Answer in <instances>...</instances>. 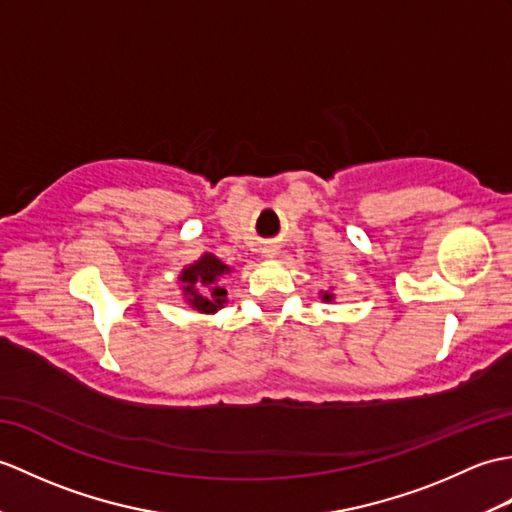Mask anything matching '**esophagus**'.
Here are the masks:
<instances>
[{
	"instance_id": "obj_1",
	"label": "esophagus",
	"mask_w": 512,
	"mask_h": 512,
	"mask_svg": "<svg viewBox=\"0 0 512 512\" xmlns=\"http://www.w3.org/2000/svg\"><path fill=\"white\" fill-rule=\"evenodd\" d=\"M272 255H275V253H270V257H272Z\"/></svg>"
}]
</instances>
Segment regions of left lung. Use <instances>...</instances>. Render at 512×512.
Listing matches in <instances>:
<instances>
[{"instance_id":"8db88e82","label":"left lung","mask_w":512,"mask_h":512,"mask_svg":"<svg viewBox=\"0 0 512 512\" xmlns=\"http://www.w3.org/2000/svg\"><path fill=\"white\" fill-rule=\"evenodd\" d=\"M331 299H334V294H329V292L323 294V301H331Z\"/></svg>"}]
</instances>
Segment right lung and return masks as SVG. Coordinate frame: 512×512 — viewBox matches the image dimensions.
<instances>
[{"instance_id": "1", "label": "right lung", "mask_w": 512, "mask_h": 512, "mask_svg": "<svg viewBox=\"0 0 512 512\" xmlns=\"http://www.w3.org/2000/svg\"><path fill=\"white\" fill-rule=\"evenodd\" d=\"M231 268L220 261L216 255L205 253L194 264L183 268L178 281L185 301L200 314H216L227 303V290L220 285V279L229 275Z\"/></svg>"}]
</instances>
